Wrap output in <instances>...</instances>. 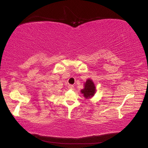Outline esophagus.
Segmentation results:
<instances>
[{"label":"esophagus","mask_w":148,"mask_h":148,"mask_svg":"<svg viewBox=\"0 0 148 148\" xmlns=\"http://www.w3.org/2000/svg\"><path fill=\"white\" fill-rule=\"evenodd\" d=\"M68 88H70V89H71V90H74L75 89L74 86H73V85H68Z\"/></svg>","instance_id":"obj_1"}]
</instances>
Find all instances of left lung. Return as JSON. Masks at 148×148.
<instances>
[{
    "mask_svg": "<svg viewBox=\"0 0 148 148\" xmlns=\"http://www.w3.org/2000/svg\"><path fill=\"white\" fill-rule=\"evenodd\" d=\"M96 90V87L92 80L91 79H87L86 82L84 84V88L81 90V92L86 99H90L94 96Z\"/></svg>",
    "mask_w": 148,
    "mask_h": 148,
    "instance_id": "left-lung-1",
    "label": "left lung"
}]
</instances>
